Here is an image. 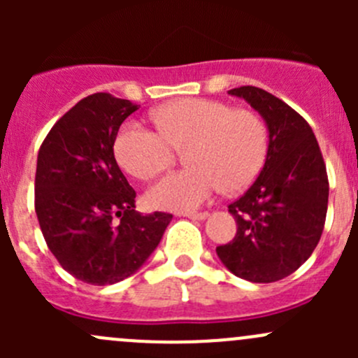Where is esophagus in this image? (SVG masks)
I'll return each mask as SVG.
<instances>
[{"label":"esophagus","mask_w":358,"mask_h":358,"mask_svg":"<svg viewBox=\"0 0 358 358\" xmlns=\"http://www.w3.org/2000/svg\"><path fill=\"white\" fill-rule=\"evenodd\" d=\"M183 216H187V218H190V220H204V218H208V213L206 211H201V213L189 211V213H183Z\"/></svg>","instance_id":"34e87169"}]
</instances>
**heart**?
<instances>
[{"instance_id": "1", "label": "heart", "mask_w": 358, "mask_h": 358, "mask_svg": "<svg viewBox=\"0 0 358 358\" xmlns=\"http://www.w3.org/2000/svg\"><path fill=\"white\" fill-rule=\"evenodd\" d=\"M159 131L126 122L115 135L119 164L142 182L156 178L185 150L190 166L156 183L147 199L159 209L190 211L216 190L234 194L259 175L268 152V128L252 109L222 100L180 99L152 114Z\"/></svg>"}]
</instances>
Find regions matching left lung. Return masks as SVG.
<instances>
[{
  "label": "left lung",
  "mask_w": 358,
  "mask_h": 358,
  "mask_svg": "<svg viewBox=\"0 0 358 358\" xmlns=\"http://www.w3.org/2000/svg\"><path fill=\"white\" fill-rule=\"evenodd\" d=\"M268 126V152L248 192L229 206L237 234L216 248L234 275L275 282L299 268L319 244L326 223L329 180L308 122L286 102L256 86L230 90Z\"/></svg>",
  "instance_id": "obj_1"
}]
</instances>
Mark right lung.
I'll return each mask as SVG.
<instances>
[{"instance_id": "add662e5", "label": "right lung", "mask_w": 358, "mask_h": 358, "mask_svg": "<svg viewBox=\"0 0 358 358\" xmlns=\"http://www.w3.org/2000/svg\"><path fill=\"white\" fill-rule=\"evenodd\" d=\"M136 109L93 93L53 124L38 152L34 208L46 246L66 272L93 286L135 273L173 218L135 211L136 192L115 162L119 126Z\"/></svg>"}]
</instances>
